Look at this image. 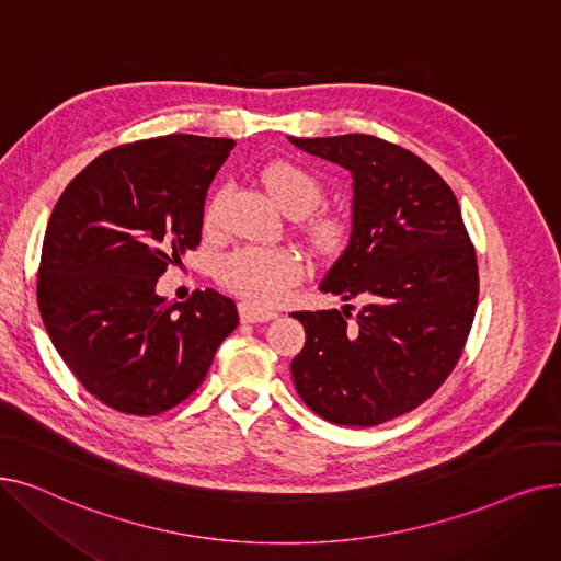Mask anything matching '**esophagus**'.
I'll list each match as a JSON object with an SVG mask.
<instances>
[{"mask_svg": "<svg viewBox=\"0 0 561 561\" xmlns=\"http://www.w3.org/2000/svg\"><path fill=\"white\" fill-rule=\"evenodd\" d=\"M239 316H241L243 322H265V320L277 318V311H273V309H256V307H252L248 302H241L239 305Z\"/></svg>", "mask_w": 561, "mask_h": 561, "instance_id": "esophagus-1", "label": "esophagus"}]
</instances>
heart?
Instances as JSON below:
<instances>
[{"label": "heart", "instance_id": "heart-1", "mask_svg": "<svg viewBox=\"0 0 561 561\" xmlns=\"http://www.w3.org/2000/svg\"><path fill=\"white\" fill-rule=\"evenodd\" d=\"M261 182L271 197L290 216H305L320 204L325 188L318 176L296 161H273L261 170ZM225 193L216 191L204 206L202 222L214 231L222 220ZM307 239L320 252H339L347 243L350 218L339 211L313 216ZM305 277V261L290 248H239L218 265V282L252 307H268L286 296V290Z\"/></svg>", "mask_w": 561, "mask_h": 561}]
</instances>
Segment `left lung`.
I'll list each match as a JSON object with an SVG mask.
<instances>
[{
    "mask_svg": "<svg viewBox=\"0 0 561 561\" xmlns=\"http://www.w3.org/2000/svg\"><path fill=\"white\" fill-rule=\"evenodd\" d=\"M355 180L352 236L320 282L343 311H296L307 341L290 362L320 419L373 427L423 404L457 366L478 309V256L453 188L404 147L366 134L290 138Z\"/></svg>",
    "mask_w": 561,
    "mask_h": 561,
    "instance_id": "obj_1",
    "label": "left lung"
}]
</instances>
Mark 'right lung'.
I'll use <instances>...</instances> for the list:
<instances>
[{
    "mask_svg": "<svg viewBox=\"0 0 561 561\" xmlns=\"http://www.w3.org/2000/svg\"><path fill=\"white\" fill-rule=\"evenodd\" d=\"M231 147L193 134L113 147L49 216L36 286L47 334L83 389L123 414L184 402L239 325L214 288L174 305L157 296L168 265L199 245L204 197Z\"/></svg>",
    "mask_w": 561,
    "mask_h": 561,
    "instance_id": "obj_1",
    "label": "right lung"
}]
</instances>
